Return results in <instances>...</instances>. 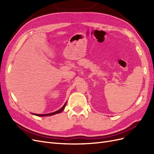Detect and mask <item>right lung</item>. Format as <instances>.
<instances>
[{
	"label": "right lung",
	"mask_w": 154,
	"mask_h": 154,
	"mask_svg": "<svg viewBox=\"0 0 154 154\" xmlns=\"http://www.w3.org/2000/svg\"><path fill=\"white\" fill-rule=\"evenodd\" d=\"M67 103H66L64 104V105L62 107L61 109H60V110L56 111V112H52V113H49V114H35L34 115H36V116H52V115H54L56 114H58L60 112H62L65 108V106H66Z\"/></svg>",
	"instance_id": "right-lung-1"
}]
</instances>
